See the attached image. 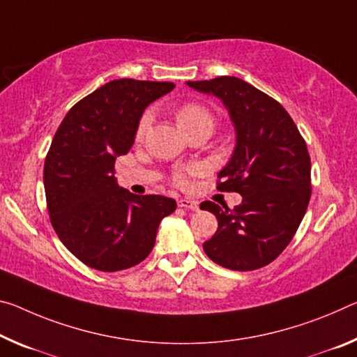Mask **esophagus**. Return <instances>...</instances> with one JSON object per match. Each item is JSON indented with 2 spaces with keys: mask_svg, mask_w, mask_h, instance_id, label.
<instances>
[{
  "mask_svg": "<svg viewBox=\"0 0 357 357\" xmlns=\"http://www.w3.org/2000/svg\"><path fill=\"white\" fill-rule=\"evenodd\" d=\"M178 206L184 209H190V211H199V202L190 199H179Z\"/></svg>",
  "mask_w": 357,
  "mask_h": 357,
  "instance_id": "34e87169",
  "label": "esophagus"
}]
</instances>
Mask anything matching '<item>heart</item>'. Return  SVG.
I'll list each match as a JSON object with an SVG mask.
<instances>
[{
	"label": "heart",
	"mask_w": 357,
	"mask_h": 357,
	"mask_svg": "<svg viewBox=\"0 0 357 357\" xmlns=\"http://www.w3.org/2000/svg\"><path fill=\"white\" fill-rule=\"evenodd\" d=\"M152 123V112L146 111L143 116H141L138 127H137V139H143L146 135H148L149 128ZM178 123L181 128L184 130H190L194 127L199 126H214V117L211 114V111L208 109L206 106H203L200 103H185L179 107L178 111ZM199 173V168L197 167H188V168H181L174 173V183H176L179 188H188L190 184V178L194 174Z\"/></svg>",
	"instance_id": "obj_1"
}]
</instances>
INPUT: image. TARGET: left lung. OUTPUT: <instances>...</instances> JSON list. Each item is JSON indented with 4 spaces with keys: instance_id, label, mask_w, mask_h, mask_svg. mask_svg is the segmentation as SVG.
<instances>
[{
    "instance_id": "obj_1",
    "label": "left lung",
    "mask_w": 357,
    "mask_h": 357,
    "mask_svg": "<svg viewBox=\"0 0 357 357\" xmlns=\"http://www.w3.org/2000/svg\"><path fill=\"white\" fill-rule=\"evenodd\" d=\"M188 86L222 100L235 126L236 144L218 174V190L238 192V206L200 208L218 218L203 243L206 256L235 271L265 267L289 245L311 197V162L303 137L275 98L234 76L189 81Z\"/></svg>"
}]
</instances>
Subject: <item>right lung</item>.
Here are the masks:
<instances>
[{
    "label": "right lung",
    "mask_w": 357,
    "mask_h": 357,
    "mask_svg": "<svg viewBox=\"0 0 357 357\" xmlns=\"http://www.w3.org/2000/svg\"><path fill=\"white\" fill-rule=\"evenodd\" d=\"M173 82L117 79L68 111L44 162L50 224L66 250L89 267H135L155 245L160 220L176 209L163 195H135L114 178L116 157L132 148L148 105Z\"/></svg>",
    "instance_id": "1"
}]
</instances>
